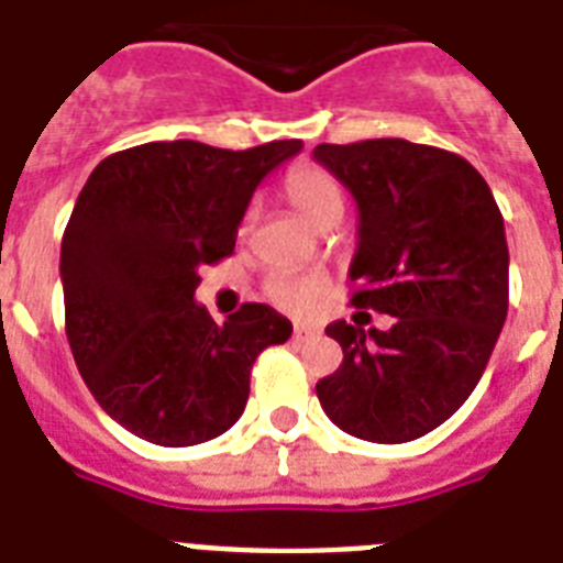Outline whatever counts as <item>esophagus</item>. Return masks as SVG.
<instances>
[{
  "label": "esophagus",
  "mask_w": 563,
  "mask_h": 563,
  "mask_svg": "<svg viewBox=\"0 0 563 563\" xmlns=\"http://www.w3.org/2000/svg\"><path fill=\"white\" fill-rule=\"evenodd\" d=\"M313 336H319V328H313V324H292V339H296V342H305V339Z\"/></svg>",
  "instance_id": "esophagus-1"
}]
</instances>
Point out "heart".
<instances>
[{
    "label": "heart",
    "mask_w": 563,
    "mask_h": 563,
    "mask_svg": "<svg viewBox=\"0 0 563 563\" xmlns=\"http://www.w3.org/2000/svg\"><path fill=\"white\" fill-rule=\"evenodd\" d=\"M285 195L290 207L313 227L336 224L339 218H342V209H345L336 178H333L331 172L319 169V166H299V169H292L285 178ZM250 221H253V209L244 218V227ZM328 285H331L328 276L319 271H278L264 282V292H267V299L276 308L287 310V313H308L316 301L322 299Z\"/></svg>",
    "instance_id": "obj_1"
}]
</instances>
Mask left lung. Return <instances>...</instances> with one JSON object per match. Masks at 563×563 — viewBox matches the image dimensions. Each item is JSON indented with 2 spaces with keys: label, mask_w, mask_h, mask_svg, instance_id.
<instances>
[{
  "label": "left lung",
  "mask_w": 563,
  "mask_h": 563,
  "mask_svg": "<svg viewBox=\"0 0 563 563\" xmlns=\"http://www.w3.org/2000/svg\"><path fill=\"white\" fill-rule=\"evenodd\" d=\"M313 157L360 207L351 305L394 316L388 331L324 328L345 360L316 397L347 434L408 443L466 402L495 351L509 310L504 216L481 172L445 148L376 137Z\"/></svg>",
  "instance_id": "left-lung-1"
}]
</instances>
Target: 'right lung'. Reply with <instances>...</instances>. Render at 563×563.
Masks as SVG:
<instances>
[{"label":"right lung","instance_id":"add662e5","mask_svg":"<svg viewBox=\"0 0 563 563\" xmlns=\"http://www.w3.org/2000/svg\"><path fill=\"white\" fill-rule=\"evenodd\" d=\"M301 141L216 148L157 141L97 164L63 235L65 336L106 415L155 445L224 434L264 347L292 333L258 301L224 324L195 305L203 264L235 250L255 187Z\"/></svg>","mask_w":563,"mask_h":563}]
</instances>
